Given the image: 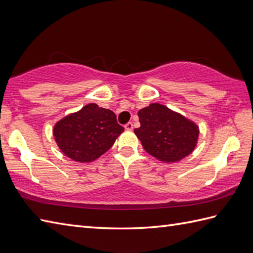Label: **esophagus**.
<instances>
[{
  "instance_id": "obj_1",
  "label": "esophagus",
  "mask_w": 253,
  "mask_h": 253,
  "mask_svg": "<svg viewBox=\"0 0 253 253\" xmlns=\"http://www.w3.org/2000/svg\"><path fill=\"white\" fill-rule=\"evenodd\" d=\"M125 127H126V130H128V131L133 130V123L132 122H127L126 125L125 126Z\"/></svg>"
}]
</instances>
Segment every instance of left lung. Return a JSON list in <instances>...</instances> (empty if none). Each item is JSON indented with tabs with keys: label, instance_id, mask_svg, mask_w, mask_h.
Listing matches in <instances>:
<instances>
[{
	"label": "left lung",
	"instance_id": "obj_1",
	"mask_svg": "<svg viewBox=\"0 0 253 253\" xmlns=\"http://www.w3.org/2000/svg\"><path fill=\"white\" fill-rule=\"evenodd\" d=\"M140 126L134 133L144 149L164 162H176L193 151L199 127L164 105L153 103L138 112Z\"/></svg>",
	"mask_w": 253,
	"mask_h": 253
}]
</instances>
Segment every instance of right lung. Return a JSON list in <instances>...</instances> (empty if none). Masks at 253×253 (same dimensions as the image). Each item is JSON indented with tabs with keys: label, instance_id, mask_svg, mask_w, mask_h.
I'll return each mask as SVG.
<instances>
[{
	"label": "right lung",
	"instance_id": "right-lung-1",
	"mask_svg": "<svg viewBox=\"0 0 253 253\" xmlns=\"http://www.w3.org/2000/svg\"><path fill=\"white\" fill-rule=\"evenodd\" d=\"M123 131L114 112L88 104L60 120L53 135L65 156L77 162H91L105 153Z\"/></svg>",
	"mask_w": 253,
	"mask_h": 253
}]
</instances>
